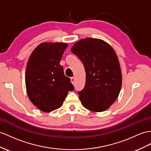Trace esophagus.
Segmentation results:
<instances>
[{"instance_id": "34e87169", "label": "esophagus", "mask_w": 151, "mask_h": 151, "mask_svg": "<svg viewBox=\"0 0 151 151\" xmlns=\"http://www.w3.org/2000/svg\"><path fill=\"white\" fill-rule=\"evenodd\" d=\"M70 80H71V83L73 84H74V82H75V78H73V77H72V78H70Z\"/></svg>"}]
</instances>
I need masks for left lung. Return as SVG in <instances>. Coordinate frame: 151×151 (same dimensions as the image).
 I'll return each mask as SVG.
<instances>
[{
  "label": "left lung",
  "mask_w": 151,
  "mask_h": 151,
  "mask_svg": "<svg viewBox=\"0 0 151 151\" xmlns=\"http://www.w3.org/2000/svg\"><path fill=\"white\" fill-rule=\"evenodd\" d=\"M71 51L85 68V86L78 92L82 105L92 111H105L115 101L122 86V73L115 52L103 40L92 38L81 40Z\"/></svg>",
  "instance_id": "obj_1"
}]
</instances>
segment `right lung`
I'll return each mask as SVG.
<instances>
[{
  "label": "right lung",
  "mask_w": 151,
  "mask_h": 151,
  "mask_svg": "<svg viewBox=\"0 0 151 151\" xmlns=\"http://www.w3.org/2000/svg\"><path fill=\"white\" fill-rule=\"evenodd\" d=\"M67 47L65 43H42L28 60L25 78L27 93L32 103L44 112L61 107L68 91L74 88L60 65Z\"/></svg>",
  "instance_id": "1"
}]
</instances>
